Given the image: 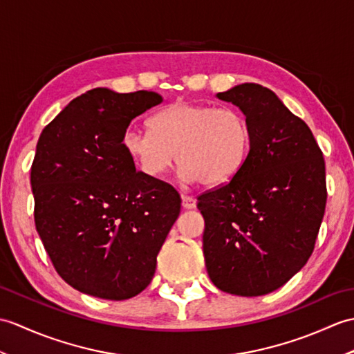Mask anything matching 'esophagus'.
<instances>
[{
  "instance_id": "esophagus-1",
  "label": "esophagus",
  "mask_w": 354,
  "mask_h": 354,
  "mask_svg": "<svg viewBox=\"0 0 354 354\" xmlns=\"http://www.w3.org/2000/svg\"><path fill=\"white\" fill-rule=\"evenodd\" d=\"M183 207L185 209H193L196 207V199H194V197L183 194Z\"/></svg>"
}]
</instances>
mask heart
<instances>
[{
  "mask_svg": "<svg viewBox=\"0 0 354 354\" xmlns=\"http://www.w3.org/2000/svg\"><path fill=\"white\" fill-rule=\"evenodd\" d=\"M122 145L146 176H162L176 152L187 183L218 185L231 179L248 157L250 128L232 106L178 101L152 116L151 129L129 127Z\"/></svg>",
  "mask_w": 354,
  "mask_h": 354,
  "instance_id": "heart-1",
  "label": "heart"
}]
</instances>
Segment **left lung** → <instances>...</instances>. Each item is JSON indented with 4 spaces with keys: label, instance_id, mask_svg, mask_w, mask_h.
<instances>
[{
    "label": "left lung",
    "instance_id": "obj_1",
    "mask_svg": "<svg viewBox=\"0 0 354 354\" xmlns=\"http://www.w3.org/2000/svg\"><path fill=\"white\" fill-rule=\"evenodd\" d=\"M243 111L250 149L227 184L197 197L203 257L218 290L257 297L281 288L314 250L326 209V167L312 131L270 88L216 95Z\"/></svg>",
    "mask_w": 354,
    "mask_h": 354
}]
</instances>
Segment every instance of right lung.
<instances>
[{
  "instance_id": "1",
  "label": "right lung",
  "mask_w": 354,
  "mask_h": 354,
  "mask_svg": "<svg viewBox=\"0 0 354 354\" xmlns=\"http://www.w3.org/2000/svg\"><path fill=\"white\" fill-rule=\"evenodd\" d=\"M161 102L155 92L97 87L72 100L39 137L36 229L57 273L80 292L127 300L155 274L180 197L137 171L122 138L131 120Z\"/></svg>"
}]
</instances>
